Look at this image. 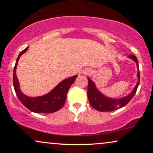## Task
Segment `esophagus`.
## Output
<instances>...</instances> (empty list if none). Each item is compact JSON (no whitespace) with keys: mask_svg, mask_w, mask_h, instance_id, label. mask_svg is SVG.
<instances>
[{"mask_svg":"<svg viewBox=\"0 0 153 153\" xmlns=\"http://www.w3.org/2000/svg\"><path fill=\"white\" fill-rule=\"evenodd\" d=\"M83 74H90V73H91V70H88V69H86V70H85L84 71H83Z\"/></svg>","mask_w":153,"mask_h":153,"instance_id":"1","label":"esophagus"}]
</instances>
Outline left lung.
I'll return each mask as SVG.
<instances>
[{
    "label": "left lung",
    "mask_w": 153,
    "mask_h": 153,
    "mask_svg": "<svg viewBox=\"0 0 153 153\" xmlns=\"http://www.w3.org/2000/svg\"><path fill=\"white\" fill-rule=\"evenodd\" d=\"M129 58L132 59L136 62L137 65L138 70L139 69V62H138L137 58L134 55H129ZM138 78L139 81L137 84L136 85L133 91L127 95V97H125L122 99L116 100V99H111V98L106 97L104 95H102L101 93L98 91V90L96 88L95 83L88 77V91L87 95L90 104L95 108V109L99 111H113L114 110L119 109V108L125 106L132 99L134 95H135L136 92L137 91L138 86H139V81H140V73L138 72Z\"/></svg>",
    "instance_id": "1"
}]
</instances>
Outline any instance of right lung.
<instances>
[{
	"label": "right lung",
	"mask_w": 153,
	"mask_h": 153,
	"mask_svg": "<svg viewBox=\"0 0 153 153\" xmlns=\"http://www.w3.org/2000/svg\"><path fill=\"white\" fill-rule=\"evenodd\" d=\"M28 49V47L23 50L19 53L14 68L13 85L16 95L23 105L33 112L40 113V114H49V113L57 111L60 110L65 104L68 92L77 76L75 75V76L65 79L47 95L37 97H30L26 96L22 93L19 89V81L16 75V69L20 56L23 53H24Z\"/></svg>",
	"instance_id": "add662e5"
}]
</instances>
